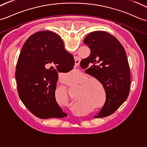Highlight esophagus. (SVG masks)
Masks as SVG:
<instances>
[{
  "label": "esophagus",
  "instance_id": "esophagus-1",
  "mask_svg": "<svg viewBox=\"0 0 147 147\" xmlns=\"http://www.w3.org/2000/svg\"><path fill=\"white\" fill-rule=\"evenodd\" d=\"M80 64V61L79 60H75V67H77Z\"/></svg>",
  "mask_w": 147,
  "mask_h": 147
}]
</instances>
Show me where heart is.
<instances>
[{"mask_svg": "<svg viewBox=\"0 0 147 147\" xmlns=\"http://www.w3.org/2000/svg\"><path fill=\"white\" fill-rule=\"evenodd\" d=\"M83 81L79 83L80 84ZM91 82L89 80L84 81L80 85V87L76 91L75 97L80 104H85L91 101L98 103V101H100V93L97 88L91 84Z\"/></svg>", "mask_w": 147, "mask_h": 147, "instance_id": "1", "label": "heart"}]
</instances>
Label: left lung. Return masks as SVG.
I'll use <instances>...</instances> for the list:
<instances>
[{
	"label": "left lung",
	"instance_id": "obj_1",
	"mask_svg": "<svg viewBox=\"0 0 147 147\" xmlns=\"http://www.w3.org/2000/svg\"><path fill=\"white\" fill-rule=\"evenodd\" d=\"M83 42L91 53L81 61L87 68L86 73L103 84L106 93L105 105L94 118H103L113 113L127 100L130 87V72L125 51L115 37L105 31L89 34Z\"/></svg>",
	"mask_w": 147,
	"mask_h": 147
}]
</instances>
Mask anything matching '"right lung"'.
<instances>
[{"mask_svg": "<svg viewBox=\"0 0 147 147\" xmlns=\"http://www.w3.org/2000/svg\"><path fill=\"white\" fill-rule=\"evenodd\" d=\"M74 65L73 56L56 33L42 30L27 39L18 58L16 78L19 98L34 115L42 119L66 117L56 100L57 73L70 71Z\"/></svg>", "mask_w": 147, "mask_h": 147, "instance_id": "right-lung-1", "label": "right lung"}]
</instances>
